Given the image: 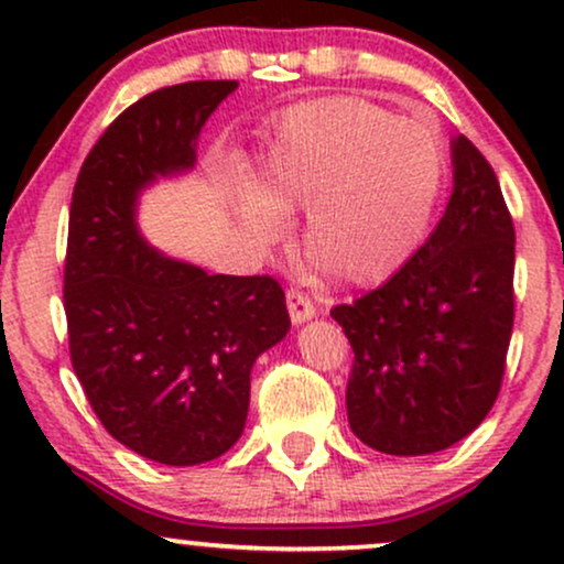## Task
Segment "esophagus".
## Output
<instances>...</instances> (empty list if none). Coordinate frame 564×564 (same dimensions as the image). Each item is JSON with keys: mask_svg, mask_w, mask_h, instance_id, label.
Returning a JSON list of instances; mask_svg holds the SVG:
<instances>
[{"mask_svg": "<svg viewBox=\"0 0 564 564\" xmlns=\"http://www.w3.org/2000/svg\"><path fill=\"white\" fill-rule=\"evenodd\" d=\"M286 307H289V315L294 323H304L315 315V302L296 286H291L286 291Z\"/></svg>", "mask_w": 564, "mask_h": 564, "instance_id": "obj_1", "label": "esophagus"}]
</instances>
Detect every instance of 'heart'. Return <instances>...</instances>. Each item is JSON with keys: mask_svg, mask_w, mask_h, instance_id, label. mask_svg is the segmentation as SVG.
<instances>
[{"mask_svg": "<svg viewBox=\"0 0 564 564\" xmlns=\"http://www.w3.org/2000/svg\"><path fill=\"white\" fill-rule=\"evenodd\" d=\"M443 180V140L430 121L328 97L286 113L260 193H243L241 219L257 243L273 246L286 236V215L307 212L310 260L336 281L371 286L424 243Z\"/></svg>", "mask_w": 564, "mask_h": 564, "instance_id": "heart-1", "label": "heart"}]
</instances>
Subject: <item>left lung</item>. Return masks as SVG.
Returning a JSON list of instances; mask_svg holds the SVG:
<instances>
[{"label":"left lung","instance_id":"1","mask_svg":"<svg viewBox=\"0 0 564 564\" xmlns=\"http://www.w3.org/2000/svg\"><path fill=\"white\" fill-rule=\"evenodd\" d=\"M332 318L355 352L349 426L373 451L424 456L482 424L514 326V223L471 140H453V193L432 236Z\"/></svg>","mask_w":564,"mask_h":564}]
</instances>
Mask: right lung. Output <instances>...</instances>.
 Listing matches in <instances>:
<instances>
[{
	"label": "right lung",
	"instance_id": "right-lung-1",
	"mask_svg": "<svg viewBox=\"0 0 564 564\" xmlns=\"http://www.w3.org/2000/svg\"><path fill=\"white\" fill-rule=\"evenodd\" d=\"M238 82L140 97L84 159L70 196L63 307L70 366L95 416L129 451L212 462L241 437L249 373L291 321L270 275H209L142 241L138 193L196 164V138Z\"/></svg>",
	"mask_w": 564,
	"mask_h": 564
}]
</instances>
